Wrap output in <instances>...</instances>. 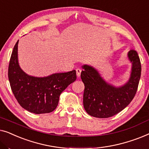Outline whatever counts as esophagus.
Returning a JSON list of instances; mask_svg holds the SVG:
<instances>
[{
    "instance_id": "34e87169",
    "label": "esophagus",
    "mask_w": 149,
    "mask_h": 149,
    "mask_svg": "<svg viewBox=\"0 0 149 149\" xmlns=\"http://www.w3.org/2000/svg\"><path fill=\"white\" fill-rule=\"evenodd\" d=\"M76 72H77V77H79L81 75V70L80 68H77L76 70Z\"/></svg>"
}]
</instances>
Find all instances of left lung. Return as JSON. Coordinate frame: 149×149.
I'll list each match as a JSON object with an SVG mask.
<instances>
[{
    "label": "left lung",
    "instance_id": "left-lung-1",
    "mask_svg": "<svg viewBox=\"0 0 149 149\" xmlns=\"http://www.w3.org/2000/svg\"><path fill=\"white\" fill-rule=\"evenodd\" d=\"M127 58L132 64L130 76L127 82L120 86L108 83L94 67L82 66L81 78L85 85L83 107L89 115L111 117L123 111L133 100L141 75V64L135 50L129 51Z\"/></svg>",
    "mask_w": 149,
    "mask_h": 149
}]
</instances>
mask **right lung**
<instances>
[{
    "instance_id": "add662e5",
    "label": "right lung",
    "mask_w": 149,
    "mask_h": 149,
    "mask_svg": "<svg viewBox=\"0 0 149 149\" xmlns=\"http://www.w3.org/2000/svg\"><path fill=\"white\" fill-rule=\"evenodd\" d=\"M18 42L19 40L13 47L8 69L11 90L18 103L26 111L34 114L51 113L56 109L62 91L77 79L76 71L54 73L43 77L26 74L18 62Z\"/></svg>"
}]
</instances>
